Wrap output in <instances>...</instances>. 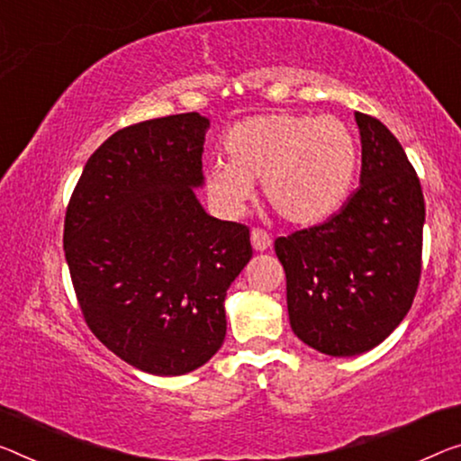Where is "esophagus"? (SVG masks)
<instances>
[{
	"instance_id": "34e87169",
	"label": "esophagus",
	"mask_w": 461,
	"mask_h": 461,
	"mask_svg": "<svg viewBox=\"0 0 461 461\" xmlns=\"http://www.w3.org/2000/svg\"><path fill=\"white\" fill-rule=\"evenodd\" d=\"M251 245H253L255 251H267L272 247V237L267 235L266 230L253 229L251 230Z\"/></svg>"
}]
</instances>
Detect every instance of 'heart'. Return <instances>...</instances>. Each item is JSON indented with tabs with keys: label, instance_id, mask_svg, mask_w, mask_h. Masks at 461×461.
<instances>
[{
	"label": "heart",
	"instance_id": "1",
	"mask_svg": "<svg viewBox=\"0 0 461 461\" xmlns=\"http://www.w3.org/2000/svg\"><path fill=\"white\" fill-rule=\"evenodd\" d=\"M230 160L206 168L210 202L240 216L261 181L266 202L290 224H315L348 197L358 167L352 131L336 117L267 113L232 125L224 138Z\"/></svg>",
	"mask_w": 461,
	"mask_h": 461
}]
</instances>
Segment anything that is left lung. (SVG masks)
Masks as SVG:
<instances>
[{
  "label": "left lung",
  "instance_id": "obj_1",
  "mask_svg": "<svg viewBox=\"0 0 461 461\" xmlns=\"http://www.w3.org/2000/svg\"><path fill=\"white\" fill-rule=\"evenodd\" d=\"M360 185L320 226L276 239L290 328L330 357L369 352L412 307L420 278L424 197L403 148L379 119L354 113Z\"/></svg>",
  "mask_w": 461,
  "mask_h": 461
}]
</instances>
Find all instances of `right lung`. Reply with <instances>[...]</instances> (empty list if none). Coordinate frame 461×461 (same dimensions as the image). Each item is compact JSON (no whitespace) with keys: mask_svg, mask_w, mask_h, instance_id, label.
I'll return each mask as SVG.
<instances>
[{"mask_svg":"<svg viewBox=\"0 0 461 461\" xmlns=\"http://www.w3.org/2000/svg\"><path fill=\"white\" fill-rule=\"evenodd\" d=\"M210 119L181 113L113 133L88 158L63 229L80 309L136 369L175 377L226 336V290L249 264V229L197 200Z\"/></svg>","mask_w":461,"mask_h":461,"instance_id":"right-lung-1","label":"right lung"}]
</instances>
